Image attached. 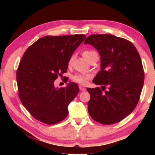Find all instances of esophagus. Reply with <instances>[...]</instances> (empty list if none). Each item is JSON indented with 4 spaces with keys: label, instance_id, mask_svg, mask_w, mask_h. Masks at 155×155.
<instances>
[{
    "label": "esophagus",
    "instance_id": "1",
    "mask_svg": "<svg viewBox=\"0 0 155 155\" xmlns=\"http://www.w3.org/2000/svg\"><path fill=\"white\" fill-rule=\"evenodd\" d=\"M79 89H80L81 91H85L86 90L85 87H83V86H82V85H79Z\"/></svg>",
    "mask_w": 155,
    "mask_h": 155
}]
</instances>
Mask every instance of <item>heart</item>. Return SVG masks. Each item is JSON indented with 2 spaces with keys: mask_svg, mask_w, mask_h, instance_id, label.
Segmentation results:
<instances>
[{
  "mask_svg": "<svg viewBox=\"0 0 155 155\" xmlns=\"http://www.w3.org/2000/svg\"><path fill=\"white\" fill-rule=\"evenodd\" d=\"M96 53L95 51H84L83 52V56L85 58L89 61L90 57L93 55L94 54ZM74 59V55H72L70 57L69 60H68V66H71L73 62V60ZM91 76L87 74H76L72 77V80L77 82L78 83L82 84V85H85V84L88 82V81L90 79Z\"/></svg>",
  "mask_w": 155,
  "mask_h": 155,
  "instance_id": "b5f03b06",
  "label": "heart"
}]
</instances>
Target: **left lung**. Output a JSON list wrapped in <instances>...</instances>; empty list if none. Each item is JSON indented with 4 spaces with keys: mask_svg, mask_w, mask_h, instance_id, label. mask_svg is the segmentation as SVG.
<instances>
[{
    "mask_svg": "<svg viewBox=\"0 0 155 155\" xmlns=\"http://www.w3.org/2000/svg\"><path fill=\"white\" fill-rule=\"evenodd\" d=\"M84 44L97 49L101 62L93 80L101 87L87 88L89 114L103 124L119 122L132 113L140 98L144 71L140 54L130 41L110 34L91 35Z\"/></svg>",
    "mask_w": 155,
    "mask_h": 155,
    "instance_id": "1",
    "label": "left lung"
}]
</instances>
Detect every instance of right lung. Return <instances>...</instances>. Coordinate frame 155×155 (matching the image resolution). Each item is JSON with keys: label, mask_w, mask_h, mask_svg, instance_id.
Segmentation results:
<instances>
[{"label": "right lung", "mask_w": 155, "mask_h": 155, "mask_svg": "<svg viewBox=\"0 0 155 155\" xmlns=\"http://www.w3.org/2000/svg\"><path fill=\"white\" fill-rule=\"evenodd\" d=\"M85 38L83 34L44 36L25 52L16 72L18 96L35 119L54 124L67 117L79 87L70 82L58 89L54 82L66 72L70 57Z\"/></svg>", "instance_id": "add662e5"}]
</instances>
